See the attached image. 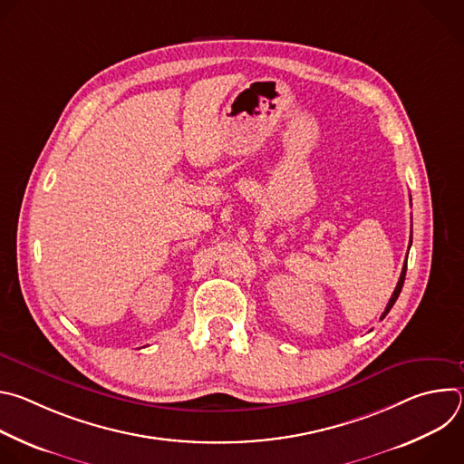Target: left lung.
<instances>
[{
  "mask_svg": "<svg viewBox=\"0 0 464 464\" xmlns=\"http://www.w3.org/2000/svg\"><path fill=\"white\" fill-rule=\"evenodd\" d=\"M410 247H411V240H410ZM406 270H408V256H406V264H404V268H402L401 279H399V283H396V288H394V292H392V295H391V299H389V303H387V306H385V310H383V314H382V317H380V319H383V317L389 314V310L392 308V304L396 303V299H399V295H401V292H402V286H404Z\"/></svg>",
  "mask_w": 464,
  "mask_h": 464,
  "instance_id": "1",
  "label": "left lung"
}]
</instances>
